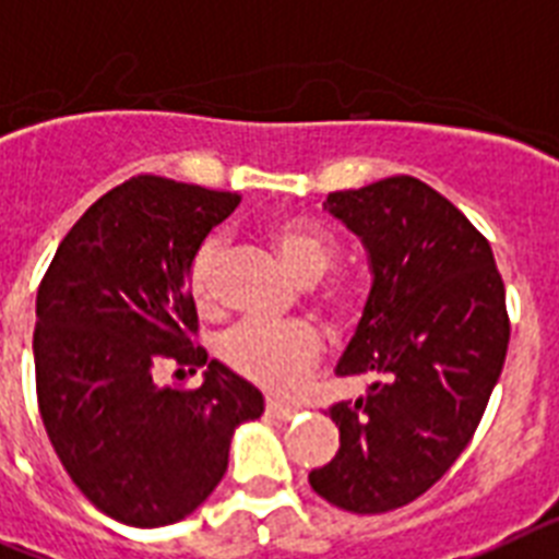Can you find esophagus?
Instances as JSON below:
<instances>
[{
    "mask_svg": "<svg viewBox=\"0 0 559 559\" xmlns=\"http://www.w3.org/2000/svg\"><path fill=\"white\" fill-rule=\"evenodd\" d=\"M301 411V407L295 405H287V402H278V399H266V413H270L272 419L278 421H289L295 416V413Z\"/></svg>",
    "mask_w": 559,
    "mask_h": 559,
    "instance_id": "obj_1",
    "label": "esophagus"
}]
</instances>
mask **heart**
Returning <instances> with one entry per match:
<instances>
[{
    "mask_svg": "<svg viewBox=\"0 0 559 559\" xmlns=\"http://www.w3.org/2000/svg\"><path fill=\"white\" fill-rule=\"evenodd\" d=\"M270 243L281 264L301 284L319 281L335 261V240L321 226L307 221H278L270 229ZM221 252H224L221 238H209L189 266V295L198 304V310H212L215 304V272L221 264ZM324 304L344 316L353 307V293L342 284L330 287L324 293ZM321 347L324 344L319 330L304 321H289V324L247 321L221 338V358L249 382L272 390H293L319 365Z\"/></svg>",
    "mask_w": 559,
    "mask_h": 559,
    "instance_id": "obj_1",
    "label": "heart"
}]
</instances>
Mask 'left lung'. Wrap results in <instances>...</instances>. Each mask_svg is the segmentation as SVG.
I'll return each mask as SVG.
<instances>
[{"mask_svg": "<svg viewBox=\"0 0 559 559\" xmlns=\"http://www.w3.org/2000/svg\"><path fill=\"white\" fill-rule=\"evenodd\" d=\"M367 252L370 293L335 376H367L330 407L338 453L312 491L353 514H384L437 485L468 448L506 365V287L488 240L416 177L326 194Z\"/></svg>", "mask_w": 559, "mask_h": 559, "instance_id": "1", "label": "left lung"}]
</instances>
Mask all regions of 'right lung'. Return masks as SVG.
Wrapping results in <instances>:
<instances>
[{
	"label": "right lung",
	"instance_id": "add662e5",
	"mask_svg": "<svg viewBox=\"0 0 559 559\" xmlns=\"http://www.w3.org/2000/svg\"><path fill=\"white\" fill-rule=\"evenodd\" d=\"M238 201L131 177L71 226L36 293L45 430L76 488L117 523L160 528L198 511L224 479L235 428L264 413L255 384L189 338V266ZM166 357L206 366L202 388L157 385Z\"/></svg>",
	"mask_w": 559,
	"mask_h": 559
}]
</instances>
